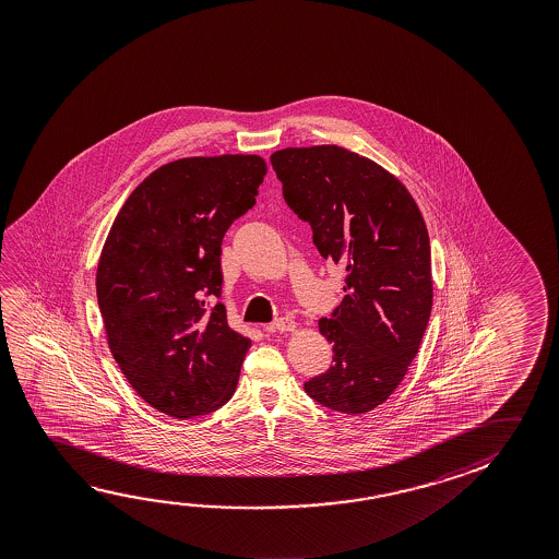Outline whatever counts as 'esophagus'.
<instances>
[{
    "label": "esophagus",
    "mask_w": 559,
    "mask_h": 559,
    "mask_svg": "<svg viewBox=\"0 0 559 559\" xmlns=\"http://www.w3.org/2000/svg\"><path fill=\"white\" fill-rule=\"evenodd\" d=\"M296 330V321L290 320V318H278V320L273 321L271 325H266V331H278V333H286V331Z\"/></svg>",
    "instance_id": "obj_1"
}]
</instances>
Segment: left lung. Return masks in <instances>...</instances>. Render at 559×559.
<instances>
[{
	"label": "left lung",
	"instance_id": "8db88e82",
	"mask_svg": "<svg viewBox=\"0 0 559 559\" xmlns=\"http://www.w3.org/2000/svg\"><path fill=\"white\" fill-rule=\"evenodd\" d=\"M271 164L320 255L345 269V298L320 320L333 365L304 390L333 412H372L394 394L429 323L430 243L421 211L400 179L345 147H286Z\"/></svg>",
	"mask_w": 559,
	"mask_h": 559
}]
</instances>
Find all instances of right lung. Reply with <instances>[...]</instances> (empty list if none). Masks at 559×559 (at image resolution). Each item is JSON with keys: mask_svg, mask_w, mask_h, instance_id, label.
<instances>
[{"mask_svg": "<svg viewBox=\"0 0 559 559\" xmlns=\"http://www.w3.org/2000/svg\"><path fill=\"white\" fill-rule=\"evenodd\" d=\"M263 157H183L147 175L122 204L97 265L110 353L157 412L191 419L236 392L251 338L221 298L222 239L255 204Z\"/></svg>", "mask_w": 559, "mask_h": 559, "instance_id": "right-lung-1", "label": "right lung"}]
</instances>
